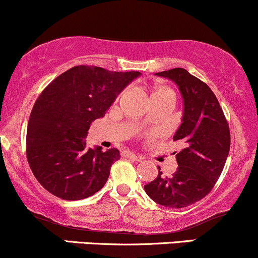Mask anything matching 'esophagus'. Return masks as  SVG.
<instances>
[{"mask_svg":"<svg viewBox=\"0 0 258 258\" xmlns=\"http://www.w3.org/2000/svg\"><path fill=\"white\" fill-rule=\"evenodd\" d=\"M121 156L126 157V159L135 160V161H140V160H143V157L138 156V155L133 154V152H130V151H124V152H121Z\"/></svg>","mask_w":258,"mask_h":258,"instance_id":"esophagus-1","label":"esophagus"}]
</instances>
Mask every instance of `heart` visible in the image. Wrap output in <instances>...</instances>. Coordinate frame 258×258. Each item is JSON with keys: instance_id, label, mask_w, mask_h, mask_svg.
Wrapping results in <instances>:
<instances>
[{"instance_id": "1", "label": "heart", "mask_w": 258, "mask_h": 258, "mask_svg": "<svg viewBox=\"0 0 258 258\" xmlns=\"http://www.w3.org/2000/svg\"><path fill=\"white\" fill-rule=\"evenodd\" d=\"M163 98H168L173 101L174 98L173 91L171 90L170 87H167V86H163V85L156 86V87L152 90L150 99L152 101V99H163Z\"/></svg>"}]
</instances>
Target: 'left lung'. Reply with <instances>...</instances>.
<instances>
[{"mask_svg":"<svg viewBox=\"0 0 258 258\" xmlns=\"http://www.w3.org/2000/svg\"><path fill=\"white\" fill-rule=\"evenodd\" d=\"M178 86L183 99L182 123L173 140L183 144L176 155V172L144 185L154 202L184 208L204 198L223 172L230 150V130L223 109L209 86L182 68L155 74Z\"/></svg>","mask_w":258,"mask_h":258,"instance_id":"obj_1","label":"left lung"}]
</instances>
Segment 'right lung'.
I'll list each match as a JSON object with an SVG mask.
<instances>
[{
  "mask_svg": "<svg viewBox=\"0 0 258 258\" xmlns=\"http://www.w3.org/2000/svg\"><path fill=\"white\" fill-rule=\"evenodd\" d=\"M139 71L117 73L75 66L40 93L27 128V159L38 182L51 195L80 201L106 184L119 150L86 146L91 124L104 117Z\"/></svg>",
  "mask_w": 258,
  "mask_h": 258,
  "instance_id": "add662e5",
  "label": "right lung"
}]
</instances>
